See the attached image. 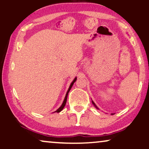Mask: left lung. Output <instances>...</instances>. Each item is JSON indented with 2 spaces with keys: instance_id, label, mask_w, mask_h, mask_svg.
I'll use <instances>...</instances> for the list:
<instances>
[{
  "instance_id": "left-lung-1",
  "label": "left lung",
  "mask_w": 149,
  "mask_h": 149,
  "mask_svg": "<svg viewBox=\"0 0 149 149\" xmlns=\"http://www.w3.org/2000/svg\"><path fill=\"white\" fill-rule=\"evenodd\" d=\"M92 103H93V105H94V106H95V107H96V108H97L96 105H95V103H94V102H93V101H92Z\"/></svg>"
}]
</instances>
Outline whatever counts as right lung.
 Masks as SVG:
<instances>
[{"mask_svg":"<svg viewBox=\"0 0 149 149\" xmlns=\"http://www.w3.org/2000/svg\"><path fill=\"white\" fill-rule=\"evenodd\" d=\"M76 78L74 79V80H73V81L72 82V83H71V85H70V86H69V89H68V91H67V94H66V96H65V100H64V102H63V104H62V106H61L60 108H59L58 110H57L56 111H55V112H60L61 110H63V108H64V107H65V104H66V102H67V95H68V93H69V91L71 90V87H72V86H73V84H74V82H76Z\"/></svg>","mask_w":149,"mask_h":149,"instance_id":"right-lung-1","label":"right lung"}]
</instances>
